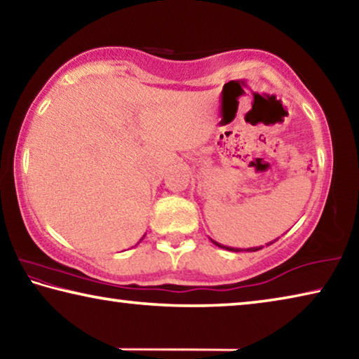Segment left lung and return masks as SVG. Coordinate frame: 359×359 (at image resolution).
I'll list each match as a JSON object with an SVG mask.
<instances>
[{"label":"left lung","instance_id":"8db88e82","mask_svg":"<svg viewBox=\"0 0 359 359\" xmlns=\"http://www.w3.org/2000/svg\"><path fill=\"white\" fill-rule=\"evenodd\" d=\"M210 241H212V239H210ZM276 241H277V239H276ZM276 241H272V242H269V244H266V245L274 244ZM212 242H214V244H215L217 247L224 248V250H229V252H258V250H261V248H263V245H261V247H250V248H234V247H226V245L218 244V242H215V241H212Z\"/></svg>","mask_w":359,"mask_h":359}]
</instances>
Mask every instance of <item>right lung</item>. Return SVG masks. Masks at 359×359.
<instances>
[{"label":"right lung","mask_w":359,"mask_h":359,"mask_svg":"<svg viewBox=\"0 0 359 359\" xmlns=\"http://www.w3.org/2000/svg\"><path fill=\"white\" fill-rule=\"evenodd\" d=\"M142 239H144V238H142Z\"/></svg>","instance_id":"obj_1"}]
</instances>
